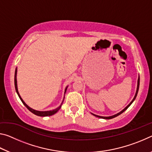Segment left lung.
I'll return each mask as SVG.
<instances>
[{"mask_svg":"<svg viewBox=\"0 0 152 152\" xmlns=\"http://www.w3.org/2000/svg\"><path fill=\"white\" fill-rule=\"evenodd\" d=\"M139 87H140V75H139V76H138V79H137V90H136L135 94L134 97H133V100H132V101H131L130 103L129 104L127 105V106L125 108V109H123L121 110V111H120L119 113H117V114H115V115H112V116H109V117H102V116H99V115H95V114H93V113H91L92 115H93L94 116H95V117H99V118H101V119H113V118H115V117H117V116H119V115H121V113H123V112H124L125 110H127V109H128V108L129 107L130 105L133 103V102L135 101V98H136V96H137V93H138V91H139Z\"/></svg>","mask_w":152,"mask_h":152,"instance_id":"left-lung-1","label":"left lung"}]
</instances>
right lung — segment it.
I'll use <instances>...</instances> for the list:
<instances>
[{"instance_id": "add662e5", "label": "right lung", "mask_w": 152, "mask_h": 152, "mask_svg": "<svg viewBox=\"0 0 152 152\" xmlns=\"http://www.w3.org/2000/svg\"><path fill=\"white\" fill-rule=\"evenodd\" d=\"M17 68H16V69H15V90H16V92L18 94V96H19V99H20V101H21V102H23V104L25 107H26L28 110H29L32 113H33V114H35L36 115H37V116H39V117H48V116H51V115H54L55 113H57L59 110H60V109L61 107V104H62L63 102H64V98H65V94H66V90H67V88H68V86H67L65 88V91H64V99L62 102H61V104L59 106L58 108H56V109H53V110H45V111H40V110H35L32 109V108L29 107L28 105L25 103V102H24L23 100V99L21 97H20V94H19V91H18V88H17Z\"/></svg>"}]
</instances>
